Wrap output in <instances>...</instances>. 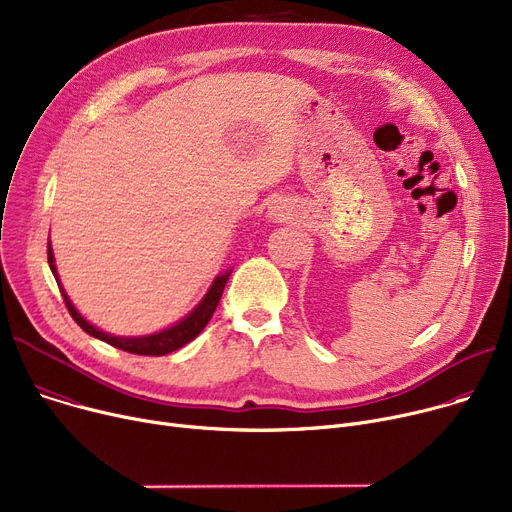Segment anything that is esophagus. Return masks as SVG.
Here are the masks:
<instances>
[{"instance_id": "34e87169", "label": "esophagus", "mask_w": 512, "mask_h": 512, "mask_svg": "<svg viewBox=\"0 0 512 512\" xmlns=\"http://www.w3.org/2000/svg\"><path fill=\"white\" fill-rule=\"evenodd\" d=\"M270 215H272L274 219H279V217H283V215H281V213H279L277 209H274V211H270Z\"/></svg>"}]
</instances>
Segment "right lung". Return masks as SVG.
I'll list each match as a JSON object with an SVG mask.
<instances>
[{
  "mask_svg": "<svg viewBox=\"0 0 512 512\" xmlns=\"http://www.w3.org/2000/svg\"><path fill=\"white\" fill-rule=\"evenodd\" d=\"M49 266H51V270L55 274V281H57V285L61 289L65 305H67L71 318L75 320L77 326H80L86 334H90V336H94V338H98V340H102V342H106V344H110L114 348H121L125 352H133V355H143V357H164V355H168V352H174V350L182 348L184 344H188L190 340H194L196 336H199L203 332V328L209 324L213 313H215V309L219 305V299L223 295V289L227 285L229 274H231V270H227V272L219 274V277H215V281L209 287V291L203 297V301L196 305L184 320L176 322L174 326H170V328H166L162 332H157V334L131 338V336H112V334H106V332L98 330L96 326H92L88 320L82 318V313L73 307V303L69 301L65 289L61 287L51 244H49Z\"/></svg>",
  "mask_w": 512,
  "mask_h": 512,
  "instance_id": "right-lung-1",
  "label": "right lung"
}]
</instances>
